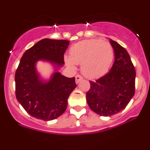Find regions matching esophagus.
I'll return each mask as SVG.
<instances>
[{
	"instance_id": "34e87169",
	"label": "esophagus",
	"mask_w": 150,
	"mask_h": 150,
	"mask_svg": "<svg viewBox=\"0 0 150 150\" xmlns=\"http://www.w3.org/2000/svg\"><path fill=\"white\" fill-rule=\"evenodd\" d=\"M75 78H76V83H79V82L83 79V76H82L81 75H79V74H77Z\"/></svg>"
}]
</instances>
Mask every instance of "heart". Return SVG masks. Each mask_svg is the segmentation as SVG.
Returning <instances> with one entry per match:
<instances>
[{"label":"heart","mask_w":150,"mask_h":150,"mask_svg":"<svg viewBox=\"0 0 150 150\" xmlns=\"http://www.w3.org/2000/svg\"><path fill=\"white\" fill-rule=\"evenodd\" d=\"M113 59V49L107 41L90 39L79 41L70 49V57H65L69 67L81 64L82 73L88 78L104 75L109 70Z\"/></svg>","instance_id":"1"}]
</instances>
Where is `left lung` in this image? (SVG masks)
<instances>
[{
	"label": "left lung",
	"instance_id": "obj_1",
	"mask_svg": "<svg viewBox=\"0 0 150 150\" xmlns=\"http://www.w3.org/2000/svg\"><path fill=\"white\" fill-rule=\"evenodd\" d=\"M115 60L110 72L95 81H90L86 100L97 114L110 116L121 112L135 92L136 72L129 54L116 41L110 40Z\"/></svg>",
	"mask_w": 150,
	"mask_h": 150
}]
</instances>
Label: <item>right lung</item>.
<instances>
[{"label": "right lung", "instance_id": "obj_1", "mask_svg": "<svg viewBox=\"0 0 150 150\" xmlns=\"http://www.w3.org/2000/svg\"><path fill=\"white\" fill-rule=\"evenodd\" d=\"M68 40H41L25 52L16 71V97L26 112L33 117L50 121L62 115L67 107V98L76 88L75 78L63 76L59 69L63 67L64 54ZM38 60L51 63L55 72L45 81L36 71Z\"/></svg>", "mask_w": 150, "mask_h": 150}]
</instances>
